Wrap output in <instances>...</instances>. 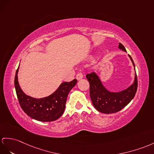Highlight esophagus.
Masks as SVG:
<instances>
[{"mask_svg":"<svg viewBox=\"0 0 154 154\" xmlns=\"http://www.w3.org/2000/svg\"><path fill=\"white\" fill-rule=\"evenodd\" d=\"M83 77H84V75H83V74H82V72H78L76 74V79L77 80H80Z\"/></svg>","mask_w":154,"mask_h":154,"instance_id":"esophagus-1","label":"esophagus"}]
</instances>
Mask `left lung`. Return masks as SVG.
<instances>
[{"label": "left lung", "instance_id": "8db88e82", "mask_svg": "<svg viewBox=\"0 0 154 154\" xmlns=\"http://www.w3.org/2000/svg\"><path fill=\"white\" fill-rule=\"evenodd\" d=\"M118 48L123 51H127L125 47L121 43H119ZM129 56L134 66L133 59L129 55ZM86 78L89 83V94L93 105L97 110L102 113L112 114L120 111L131 102L137 93L138 88L137 74L133 85L118 93L108 91L104 87L98 76L95 72L88 74Z\"/></svg>", "mask_w": 154, "mask_h": 154}]
</instances>
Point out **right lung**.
Segmentation results:
<instances>
[{
  "mask_svg": "<svg viewBox=\"0 0 154 154\" xmlns=\"http://www.w3.org/2000/svg\"><path fill=\"white\" fill-rule=\"evenodd\" d=\"M18 69L15 75L14 85L19 103L25 113L31 118L40 122H52L61 117L65 109L67 96L76 84L77 80L63 82L50 96L35 99L25 95L20 88L17 80Z\"/></svg>",
  "mask_w": 154,
  "mask_h": 154,
  "instance_id": "1",
  "label": "right lung"
}]
</instances>
